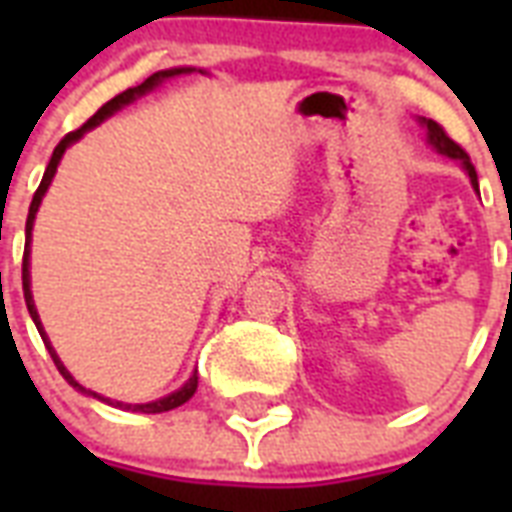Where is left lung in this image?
Masks as SVG:
<instances>
[{"label": "left lung", "instance_id": "obj_1", "mask_svg": "<svg viewBox=\"0 0 512 512\" xmlns=\"http://www.w3.org/2000/svg\"><path fill=\"white\" fill-rule=\"evenodd\" d=\"M422 127L428 130V143L433 148H436L438 154H444L449 156V159H460L462 167L468 170V177H470V183H473V188H478V175H476V167L470 164V156L465 154V148L457 146L449 135L444 132V127L438 122H433V119H422Z\"/></svg>", "mask_w": 512, "mask_h": 512}]
</instances>
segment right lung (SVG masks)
Returning a JSON list of instances; mask_svg holds the SVG:
<instances>
[{"label": "right lung", "instance_id": "1", "mask_svg": "<svg viewBox=\"0 0 512 512\" xmlns=\"http://www.w3.org/2000/svg\"><path fill=\"white\" fill-rule=\"evenodd\" d=\"M188 71H193V68H167V71H156L154 76H148L146 82L138 84V87H130V90L119 92L116 98H111L103 108H98V114L90 116L87 122L79 127V130L68 132L66 138L60 140L58 146H55V151H52V159L50 164H47V170H44V177L42 183H39V188H36L34 199H31V207H28V220H26V249H23V297H26V305H28V313H31V319H34L36 329H39V335H42L44 345H47V350H50L52 361H55V366H58V372L63 374L68 380V385H74L76 390H82V393H87V396L92 398H100V401H106V404H114L119 406V409H127V412H143V414H159V412H170V409H177L180 404H185L188 398L196 393V385H199V377L196 374H191V380L185 382L183 388L175 390V393H170V396L159 398V401H151V404H122V401H111V398H103L98 396V393H92V390L82 388L79 382L71 377V372H68L66 366H63V361L58 358V353H55V348L50 345V340H47V335H44L42 329V321H39V313H36V305H34V297H31V273H28V252H31V231H34V220H36V209H39V204H42V196L47 193V188H50L52 177H55V172H58V164L60 159H63V154H66V148L71 146V143H76V140L82 138L84 132L92 130V127H98L103 119H108V116L114 114V111H119L122 106H127V103H132L135 98H140V95H146V92H151L154 87H159V84L164 82V79H172V76L177 74H188Z\"/></svg>", "mask_w": 512, "mask_h": 512}]
</instances>
